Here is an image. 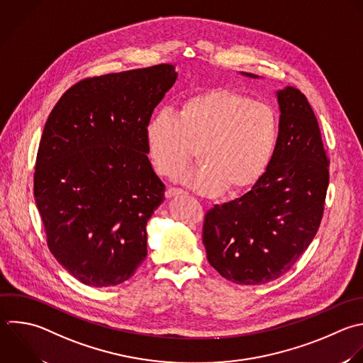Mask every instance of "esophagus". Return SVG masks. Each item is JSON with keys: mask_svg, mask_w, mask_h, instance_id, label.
Returning <instances> with one entry per match:
<instances>
[{"mask_svg": "<svg viewBox=\"0 0 363 363\" xmlns=\"http://www.w3.org/2000/svg\"><path fill=\"white\" fill-rule=\"evenodd\" d=\"M182 193H183V190H182V189L169 187V189L166 190V197H167V199H172V197H174V196H179V194H182Z\"/></svg>", "mask_w": 363, "mask_h": 363, "instance_id": "esophagus-1", "label": "esophagus"}]
</instances>
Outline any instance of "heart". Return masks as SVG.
I'll return each mask as SVG.
<instances>
[{"instance_id":"heart-1","label":"heart","mask_w":363,"mask_h":363,"mask_svg":"<svg viewBox=\"0 0 363 363\" xmlns=\"http://www.w3.org/2000/svg\"><path fill=\"white\" fill-rule=\"evenodd\" d=\"M147 153L155 170L176 179L197 150L200 166L183 177L193 190L216 196L255 184L278 142V116L264 104L230 91L186 99L176 113L157 112L147 123Z\"/></svg>"}]
</instances>
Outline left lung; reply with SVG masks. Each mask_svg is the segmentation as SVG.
I'll use <instances>...</instances> for the list:
<instances>
[{"instance_id": "left-lung-1", "label": "left lung", "mask_w": 363, "mask_h": 363, "mask_svg": "<svg viewBox=\"0 0 363 363\" xmlns=\"http://www.w3.org/2000/svg\"><path fill=\"white\" fill-rule=\"evenodd\" d=\"M278 142L265 173L248 193L204 216L207 259L235 284L259 285L289 271L323 216L329 157L316 116L292 86L278 92Z\"/></svg>"}]
</instances>
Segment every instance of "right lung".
Listing matches in <instances>:
<instances>
[{
	"mask_svg": "<svg viewBox=\"0 0 363 363\" xmlns=\"http://www.w3.org/2000/svg\"><path fill=\"white\" fill-rule=\"evenodd\" d=\"M177 78L174 67L85 78L45 123L34 196L55 259L91 286L129 279L147 255L146 225L164 200L146 126Z\"/></svg>",
	"mask_w": 363,
	"mask_h": 363,
	"instance_id": "obj_1",
	"label": "right lung"
}]
</instances>
